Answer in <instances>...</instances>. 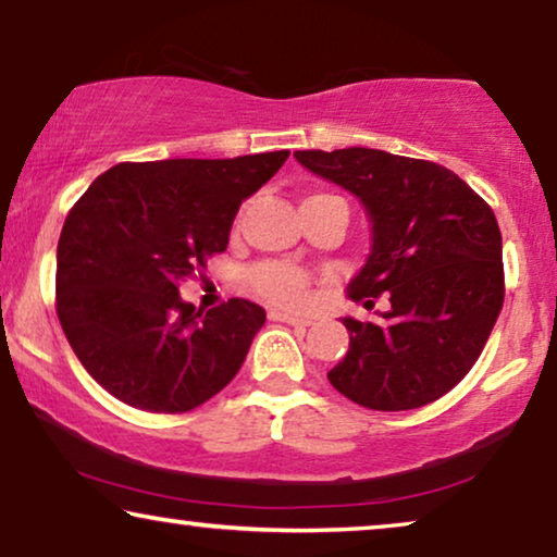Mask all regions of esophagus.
<instances>
[{"label":"esophagus","mask_w":557,"mask_h":557,"mask_svg":"<svg viewBox=\"0 0 557 557\" xmlns=\"http://www.w3.org/2000/svg\"><path fill=\"white\" fill-rule=\"evenodd\" d=\"M269 319H271V322H284V324H292V326H309L311 324V319L286 314V311H269Z\"/></svg>","instance_id":"esophagus-1"}]
</instances>
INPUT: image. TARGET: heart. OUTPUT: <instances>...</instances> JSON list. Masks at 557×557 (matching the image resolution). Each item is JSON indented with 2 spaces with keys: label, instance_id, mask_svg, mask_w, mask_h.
<instances>
[{
  "label": "heart",
  "instance_id": "obj_1",
  "mask_svg": "<svg viewBox=\"0 0 557 557\" xmlns=\"http://www.w3.org/2000/svg\"><path fill=\"white\" fill-rule=\"evenodd\" d=\"M311 197H322V195H311ZM248 286L253 288V294H258L269 304L294 309V307H301V304L307 301L311 276L294 263L263 261L250 269Z\"/></svg>",
  "mask_w": 557,
  "mask_h": 557
}]
</instances>
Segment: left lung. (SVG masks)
<instances>
[{
    "instance_id": "1",
    "label": "left lung",
    "mask_w": 557,
    "mask_h": 557,
    "mask_svg": "<svg viewBox=\"0 0 557 557\" xmlns=\"http://www.w3.org/2000/svg\"><path fill=\"white\" fill-rule=\"evenodd\" d=\"M319 177L360 197L372 220L368 263L349 299V349L326 372L357 406L410 410L446 395L474 368L505 304L502 233L490 205L446 166L380 149L294 151Z\"/></svg>"
}]
</instances>
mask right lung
Here are the masks:
<instances>
[{
    "instance_id": "add662e5",
    "label": "right lung",
    "mask_w": 557,
    "mask_h": 557,
    "mask_svg": "<svg viewBox=\"0 0 557 557\" xmlns=\"http://www.w3.org/2000/svg\"><path fill=\"white\" fill-rule=\"evenodd\" d=\"M288 151L121 162L94 180L58 240L55 311L103 391L149 413H187L235 377L265 311L231 299L202 311L180 284L223 253L240 202Z\"/></svg>"
}]
</instances>
